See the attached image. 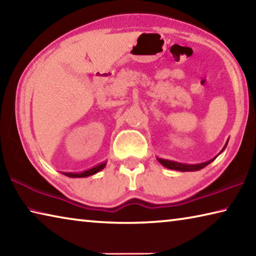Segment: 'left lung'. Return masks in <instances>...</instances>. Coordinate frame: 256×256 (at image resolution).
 <instances>
[{
    "mask_svg": "<svg viewBox=\"0 0 256 256\" xmlns=\"http://www.w3.org/2000/svg\"><path fill=\"white\" fill-rule=\"evenodd\" d=\"M227 144H224V149L226 148ZM222 149V150H224ZM159 162L164 164V167L170 168V170H180V172H194V170H201V168L206 167V164H209L211 162H214V159L209 160V162H202V164H180V162H172V160H166V159H162V158H158Z\"/></svg>",
    "mask_w": 256,
    "mask_h": 256,
    "instance_id": "left-lung-1",
    "label": "left lung"
}]
</instances>
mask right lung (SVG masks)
Wrapping results in <instances>:
<instances>
[{
  "label": "right lung",
  "mask_w": 256,
  "mask_h": 256,
  "mask_svg": "<svg viewBox=\"0 0 256 256\" xmlns=\"http://www.w3.org/2000/svg\"><path fill=\"white\" fill-rule=\"evenodd\" d=\"M106 166V162H100L96 164V166L90 168V170H86L84 172H66V176L68 177H86V176H90V175H94L98 172L99 170H102L104 167Z\"/></svg>",
  "instance_id": "1"
}]
</instances>
